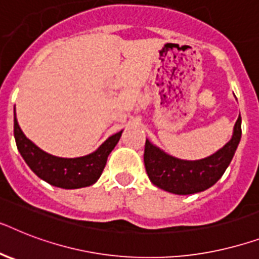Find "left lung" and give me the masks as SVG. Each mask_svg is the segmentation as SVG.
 <instances>
[{"instance_id":"obj_1","label":"left lung","mask_w":259,"mask_h":259,"mask_svg":"<svg viewBox=\"0 0 259 259\" xmlns=\"http://www.w3.org/2000/svg\"><path fill=\"white\" fill-rule=\"evenodd\" d=\"M241 122L239 114L228 144L214 154L195 161L173 157L146 140L144 162L151 184L178 195L194 194L211 188L224 176L234 157L242 136Z\"/></svg>"}]
</instances>
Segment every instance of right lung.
I'll use <instances>...</instances> for the list:
<instances>
[{
    "mask_svg": "<svg viewBox=\"0 0 259 259\" xmlns=\"http://www.w3.org/2000/svg\"><path fill=\"white\" fill-rule=\"evenodd\" d=\"M122 130L113 134L100 148L83 157L62 158L46 153L21 130L14 108V138L17 149L31 171L48 184L61 189H79L96 184L104 171L111 150L118 144Z\"/></svg>",
    "mask_w": 259,
    "mask_h": 259,
    "instance_id": "right-lung-1",
    "label": "right lung"
}]
</instances>
